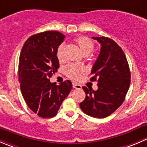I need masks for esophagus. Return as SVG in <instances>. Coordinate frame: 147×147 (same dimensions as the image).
<instances>
[{
	"instance_id": "esophagus-1",
	"label": "esophagus",
	"mask_w": 147,
	"mask_h": 147,
	"mask_svg": "<svg viewBox=\"0 0 147 147\" xmlns=\"http://www.w3.org/2000/svg\"><path fill=\"white\" fill-rule=\"evenodd\" d=\"M72 86H73L74 88H75V89H78V90H80L81 88H82V86H81L80 85H79V84L75 83V82L72 84Z\"/></svg>"
}]
</instances>
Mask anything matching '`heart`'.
<instances>
[{"instance_id":"obj_1","label":"heart","mask_w":147,"mask_h":147,"mask_svg":"<svg viewBox=\"0 0 147 147\" xmlns=\"http://www.w3.org/2000/svg\"><path fill=\"white\" fill-rule=\"evenodd\" d=\"M75 42L78 44V46L80 47L81 52L85 55H89L94 49V44L92 41L88 37L85 36H78L75 39ZM63 46L60 45L57 49V55L59 59L62 57V50ZM83 68L82 67L77 66L75 65H69V66L67 67L65 69L66 75L69 77V78L72 80H77L79 78L80 74L83 72Z\"/></svg>"}]
</instances>
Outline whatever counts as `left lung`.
<instances>
[{"mask_svg":"<svg viewBox=\"0 0 147 147\" xmlns=\"http://www.w3.org/2000/svg\"><path fill=\"white\" fill-rule=\"evenodd\" d=\"M100 44V51L91 70V81H98V90L82 87L86 96L80 103L90 116L103 119L113 113L125 100L131 82L126 55L110 38L92 37Z\"/></svg>","mask_w":147,"mask_h":147,"instance_id":"obj_1","label":"left lung"}]
</instances>
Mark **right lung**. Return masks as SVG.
Returning a JSON list of instances; mask_svg holds the SVG:
<instances>
[{
  "label": "right lung",
  "mask_w": 147,
  "mask_h": 147,
  "mask_svg": "<svg viewBox=\"0 0 147 147\" xmlns=\"http://www.w3.org/2000/svg\"><path fill=\"white\" fill-rule=\"evenodd\" d=\"M65 36L58 31H45L31 36L21 49L18 80L28 108L40 117L52 118L72 90L70 80L57 85L49 78L59 67L57 52Z\"/></svg>",
  "instance_id": "add662e5"
}]
</instances>
